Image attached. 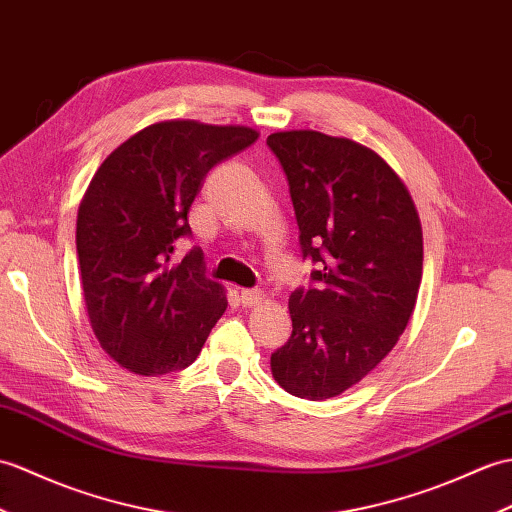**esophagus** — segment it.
I'll return each mask as SVG.
<instances>
[{"label": "esophagus", "instance_id": "1", "mask_svg": "<svg viewBox=\"0 0 512 512\" xmlns=\"http://www.w3.org/2000/svg\"><path fill=\"white\" fill-rule=\"evenodd\" d=\"M264 301V294L259 290H242V305L244 307H253Z\"/></svg>", "mask_w": 512, "mask_h": 512}]
</instances>
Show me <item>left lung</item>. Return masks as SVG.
<instances>
[{
  "mask_svg": "<svg viewBox=\"0 0 512 512\" xmlns=\"http://www.w3.org/2000/svg\"><path fill=\"white\" fill-rule=\"evenodd\" d=\"M266 144L288 176L310 290L290 296L292 336L270 371L290 395L325 401L364 379L406 331L423 277L414 200L375 150L318 130Z\"/></svg>",
  "mask_w": 512,
  "mask_h": 512,
  "instance_id": "left-lung-1",
  "label": "left lung"
}]
</instances>
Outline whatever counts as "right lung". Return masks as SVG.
<instances>
[{
  "label": "right lung",
  "instance_id": "right-lung-1",
  "mask_svg": "<svg viewBox=\"0 0 512 512\" xmlns=\"http://www.w3.org/2000/svg\"><path fill=\"white\" fill-rule=\"evenodd\" d=\"M251 126L154 122L102 161L80 200L76 248L89 323L126 371L157 377L192 364L227 310V292L200 272L187 213L213 165L257 141Z\"/></svg>",
  "mask_w": 512,
  "mask_h": 512
}]
</instances>
